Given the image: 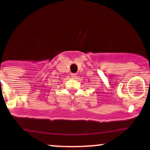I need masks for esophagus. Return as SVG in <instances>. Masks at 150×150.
I'll return each mask as SVG.
<instances>
[{
	"mask_svg": "<svg viewBox=\"0 0 150 150\" xmlns=\"http://www.w3.org/2000/svg\"><path fill=\"white\" fill-rule=\"evenodd\" d=\"M71 77H72V78L75 79L77 77V75L75 73H72L71 74Z\"/></svg>",
	"mask_w": 150,
	"mask_h": 150,
	"instance_id": "34e87169",
	"label": "esophagus"
}]
</instances>
